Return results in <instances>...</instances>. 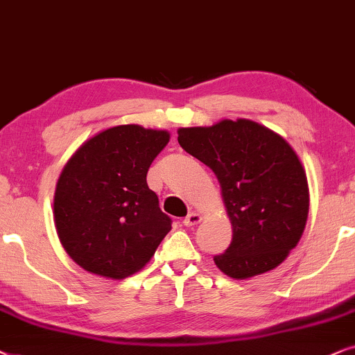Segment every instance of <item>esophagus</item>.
Returning <instances> with one entry per match:
<instances>
[{
  "label": "esophagus",
  "mask_w": 355,
  "mask_h": 355,
  "mask_svg": "<svg viewBox=\"0 0 355 355\" xmlns=\"http://www.w3.org/2000/svg\"><path fill=\"white\" fill-rule=\"evenodd\" d=\"M200 220H201V216L198 214V212H188V216L183 217L182 224L185 227H191V225H196Z\"/></svg>",
  "instance_id": "obj_1"
}]
</instances>
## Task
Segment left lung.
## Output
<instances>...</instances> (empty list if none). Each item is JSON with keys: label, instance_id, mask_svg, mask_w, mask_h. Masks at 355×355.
<instances>
[{"label": "left lung", "instance_id": "1", "mask_svg": "<svg viewBox=\"0 0 355 355\" xmlns=\"http://www.w3.org/2000/svg\"><path fill=\"white\" fill-rule=\"evenodd\" d=\"M178 143L220 183L234 235L214 257L217 268L248 279L279 266L299 243L309 216V183L294 149L243 118L180 128Z\"/></svg>", "mask_w": 355, "mask_h": 355}]
</instances>
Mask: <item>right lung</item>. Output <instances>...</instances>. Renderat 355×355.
Returning a JSON list of instances; mask_svg holds the SVG:
<instances>
[{"instance_id": "1", "label": "right lung", "mask_w": 355, "mask_h": 355, "mask_svg": "<svg viewBox=\"0 0 355 355\" xmlns=\"http://www.w3.org/2000/svg\"><path fill=\"white\" fill-rule=\"evenodd\" d=\"M167 131L113 126L86 141L64 165L55 191V224L66 253L98 276L139 271L172 229L146 175Z\"/></svg>"}]
</instances>
